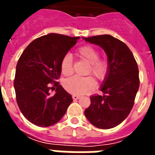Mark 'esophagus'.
<instances>
[{"instance_id":"1","label":"esophagus","mask_w":155,"mask_h":155,"mask_svg":"<svg viewBox=\"0 0 155 155\" xmlns=\"http://www.w3.org/2000/svg\"><path fill=\"white\" fill-rule=\"evenodd\" d=\"M80 98V96H76V95H73L72 96V99L74 100V101H77V100H79Z\"/></svg>"}]
</instances>
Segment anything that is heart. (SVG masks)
<instances>
[{
    "instance_id": "1",
    "label": "heart",
    "mask_w": 155,
    "mask_h": 155,
    "mask_svg": "<svg viewBox=\"0 0 155 155\" xmlns=\"http://www.w3.org/2000/svg\"><path fill=\"white\" fill-rule=\"evenodd\" d=\"M76 54L82 60L89 63L87 74H92L98 80H103L108 71V61L104 58H99L98 50L92 46L80 47ZM61 71L64 75H70L73 72V61L70 54H66L60 63ZM63 87L67 92L73 95H83L92 91L96 87V82L92 76L79 77L72 76L63 82Z\"/></svg>"
}]
</instances>
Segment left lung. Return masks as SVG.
I'll use <instances>...</instances> for the list:
<instances>
[{"label": "left lung", "instance_id": "left-lung-1", "mask_svg": "<svg viewBox=\"0 0 155 155\" xmlns=\"http://www.w3.org/2000/svg\"><path fill=\"white\" fill-rule=\"evenodd\" d=\"M100 46L108 56V71L101 90L103 96L90 97L84 111L92 125L107 130L120 125L130 114L139 88V71L134 54L123 42L108 35L83 38Z\"/></svg>", "mask_w": 155, "mask_h": 155}]
</instances>
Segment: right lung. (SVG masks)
<instances>
[{
    "instance_id": "obj_1",
    "label": "right lung",
    "mask_w": 155,
    "mask_h": 155,
    "mask_svg": "<svg viewBox=\"0 0 155 155\" xmlns=\"http://www.w3.org/2000/svg\"><path fill=\"white\" fill-rule=\"evenodd\" d=\"M79 38L48 34L30 42L18 59L13 82L16 100L23 116L34 125H54L72 102L71 96L56 81L61 61ZM51 85L56 87L53 95Z\"/></svg>"
}]
</instances>
